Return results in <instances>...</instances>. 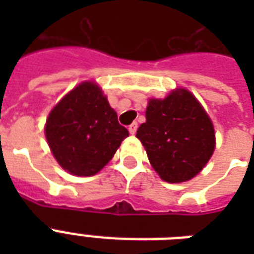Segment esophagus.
Segmentation results:
<instances>
[{
  "mask_svg": "<svg viewBox=\"0 0 254 254\" xmlns=\"http://www.w3.org/2000/svg\"><path fill=\"white\" fill-rule=\"evenodd\" d=\"M137 127H138V124L137 123H133L131 125H129V131H130V134H135Z\"/></svg>",
  "mask_w": 254,
  "mask_h": 254,
  "instance_id": "34e87169",
  "label": "esophagus"
}]
</instances>
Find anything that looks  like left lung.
Segmentation results:
<instances>
[{"label":"left lung","instance_id":"obj_1","mask_svg":"<svg viewBox=\"0 0 254 254\" xmlns=\"http://www.w3.org/2000/svg\"><path fill=\"white\" fill-rule=\"evenodd\" d=\"M145 115L135 137L159 178L182 183L196 177L216 147L212 120L199 100L175 88L165 99L150 97Z\"/></svg>","mask_w":254,"mask_h":254}]
</instances>
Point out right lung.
<instances>
[{"label":"right lung","mask_w":254,"mask_h":254,"mask_svg":"<svg viewBox=\"0 0 254 254\" xmlns=\"http://www.w3.org/2000/svg\"><path fill=\"white\" fill-rule=\"evenodd\" d=\"M50 150L59 166L76 177H92L107 165L129 135L96 81L67 92L45 124Z\"/></svg>","instance_id":"obj_1"}]
</instances>
